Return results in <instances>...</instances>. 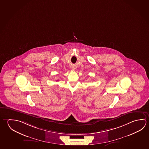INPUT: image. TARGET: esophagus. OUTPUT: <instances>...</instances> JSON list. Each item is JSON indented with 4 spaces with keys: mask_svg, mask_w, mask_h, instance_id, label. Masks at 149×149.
<instances>
[{
    "mask_svg": "<svg viewBox=\"0 0 149 149\" xmlns=\"http://www.w3.org/2000/svg\"><path fill=\"white\" fill-rule=\"evenodd\" d=\"M72 70H74L75 68H73V67H72Z\"/></svg>",
    "mask_w": 149,
    "mask_h": 149,
    "instance_id": "esophagus-1",
    "label": "esophagus"
}]
</instances>
